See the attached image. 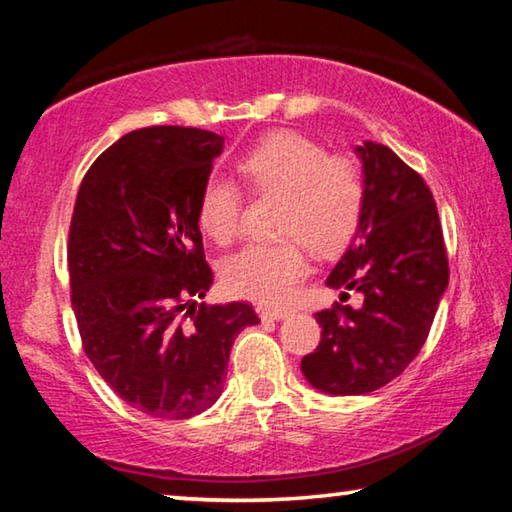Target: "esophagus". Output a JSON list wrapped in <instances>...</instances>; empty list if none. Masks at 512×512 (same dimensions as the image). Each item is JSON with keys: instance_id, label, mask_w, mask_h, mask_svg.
Returning a JSON list of instances; mask_svg holds the SVG:
<instances>
[{"instance_id": "obj_1", "label": "esophagus", "mask_w": 512, "mask_h": 512, "mask_svg": "<svg viewBox=\"0 0 512 512\" xmlns=\"http://www.w3.org/2000/svg\"><path fill=\"white\" fill-rule=\"evenodd\" d=\"M259 318H268V320H282L291 316L289 309H273V307H257Z\"/></svg>"}]
</instances>
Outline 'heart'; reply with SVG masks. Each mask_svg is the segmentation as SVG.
I'll list each match as a JSON object with an SVG mask.
<instances>
[{
  "mask_svg": "<svg viewBox=\"0 0 512 512\" xmlns=\"http://www.w3.org/2000/svg\"><path fill=\"white\" fill-rule=\"evenodd\" d=\"M239 171L257 192L282 196L280 235L298 239L239 250L223 264V284L237 298L282 305L309 273L303 240L314 253L327 255L354 235L366 203L363 173L357 162L327 155L316 140L296 131L266 135L239 160ZM239 207L241 194L232 180H207L196 210L205 237L230 244L239 230Z\"/></svg>",
  "mask_w": 512,
  "mask_h": 512,
  "instance_id": "heart-1",
  "label": "heart"
}]
</instances>
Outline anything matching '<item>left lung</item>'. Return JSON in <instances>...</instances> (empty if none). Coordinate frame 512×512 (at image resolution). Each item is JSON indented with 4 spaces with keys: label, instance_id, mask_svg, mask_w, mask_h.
Here are the masks:
<instances>
[{
    "label": "left lung",
    "instance_id": "obj_1",
    "mask_svg": "<svg viewBox=\"0 0 512 512\" xmlns=\"http://www.w3.org/2000/svg\"><path fill=\"white\" fill-rule=\"evenodd\" d=\"M354 153L366 203L327 287L359 291L363 305L318 311L323 336L300 363L327 395H366L402 375L427 341L449 282L438 210L420 173L384 144L363 142Z\"/></svg>",
    "mask_w": 512,
    "mask_h": 512
}]
</instances>
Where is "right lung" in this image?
<instances>
[{
    "mask_svg": "<svg viewBox=\"0 0 512 512\" xmlns=\"http://www.w3.org/2000/svg\"><path fill=\"white\" fill-rule=\"evenodd\" d=\"M223 137L151 126L121 137L85 173L69 225V284L83 350L121 400L183 420L219 400L246 302L198 305L214 275L198 196Z\"/></svg>",
    "mask_w": 512,
    "mask_h": 512,
    "instance_id": "right-lung-1",
    "label": "right lung"
}]
</instances>
